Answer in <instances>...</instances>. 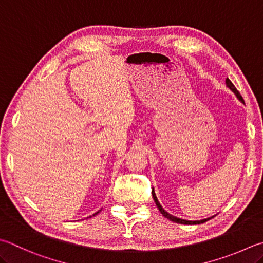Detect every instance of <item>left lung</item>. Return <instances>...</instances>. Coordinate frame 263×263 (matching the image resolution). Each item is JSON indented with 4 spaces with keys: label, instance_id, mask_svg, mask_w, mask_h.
Wrapping results in <instances>:
<instances>
[{
    "label": "left lung",
    "instance_id": "1",
    "mask_svg": "<svg viewBox=\"0 0 263 263\" xmlns=\"http://www.w3.org/2000/svg\"><path fill=\"white\" fill-rule=\"evenodd\" d=\"M226 83H227V87L229 88L230 90H232V91L235 92V95L237 96V98H238V100H239L240 102L244 103V100H242V97H241V95L239 93V91L237 90L236 87L234 86V83H232L228 78H227V80H226ZM152 196H153V199H155V201H156V205H157V207H158V210L160 211L161 214H162L163 216H165V217H167L168 220H171V221H173V222H176V223H181V224H200V223H204V222H206V221H209L210 219H212V217H210V219H205V220H200V221H186V220L178 219V217H176V216H173V215H171V214H168V213L162 209L161 205L159 204V201H158L157 197H156V193H155V191H153V190H152Z\"/></svg>",
    "mask_w": 263,
    "mask_h": 263
}]
</instances>
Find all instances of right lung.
<instances>
[{"label":"right lung","instance_id":"add662e5","mask_svg":"<svg viewBox=\"0 0 263 263\" xmlns=\"http://www.w3.org/2000/svg\"><path fill=\"white\" fill-rule=\"evenodd\" d=\"M98 213H100V211H98V212H97V213H95V214H93V215H92V216H95V215H96V214H98Z\"/></svg>","mask_w":263,"mask_h":263}]
</instances>
